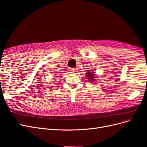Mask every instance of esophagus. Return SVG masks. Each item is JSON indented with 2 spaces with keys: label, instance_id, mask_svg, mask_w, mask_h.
Returning <instances> with one entry per match:
<instances>
[{
  "label": "esophagus",
  "instance_id": "obj_1",
  "mask_svg": "<svg viewBox=\"0 0 147 147\" xmlns=\"http://www.w3.org/2000/svg\"><path fill=\"white\" fill-rule=\"evenodd\" d=\"M71 70H72V72H74V73L77 72V69H75V68H72V69H71Z\"/></svg>",
  "mask_w": 147,
  "mask_h": 147
}]
</instances>
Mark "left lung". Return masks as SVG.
<instances>
[{
    "label": "left lung",
    "instance_id": "1",
    "mask_svg": "<svg viewBox=\"0 0 147 147\" xmlns=\"http://www.w3.org/2000/svg\"><path fill=\"white\" fill-rule=\"evenodd\" d=\"M94 70H90V72H86L85 74V75L87 78V79L88 80V81H90L91 83L92 82H97L96 80H97V75L96 74V72H94Z\"/></svg>",
    "mask_w": 147,
    "mask_h": 147
}]
</instances>
